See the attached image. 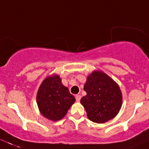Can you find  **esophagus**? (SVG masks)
Masks as SVG:
<instances>
[{
  "instance_id": "esophagus-1",
  "label": "esophagus",
  "mask_w": 149,
  "mask_h": 149,
  "mask_svg": "<svg viewBox=\"0 0 149 149\" xmlns=\"http://www.w3.org/2000/svg\"><path fill=\"white\" fill-rule=\"evenodd\" d=\"M76 100L77 102H79L80 100H81V95H79V94H77V95H76Z\"/></svg>"
}]
</instances>
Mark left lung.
<instances>
[{
	"label": "left lung",
	"instance_id": "1",
	"mask_svg": "<svg viewBox=\"0 0 149 149\" xmlns=\"http://www.w3.org/2000/svg\"><path fill=\"white\" fill-rule=\"evenodd\" d=\"M87 94L80 103L91 121L105 123L117 116L122 104L121 89L113 79L103 71H93L84 85Z\"/></svg>",
	"mask_w": 149,
	"mask_h": 149
}]
</instances>
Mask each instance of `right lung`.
<instances>
[{"mask_svg": "<svg viewBox=\"0 0 149 149\" xmlns=\"http://www.w3.org/2000/svg\"><path fill=\"white\" fill-rule=\"evenodd\" d=\"M75 100L68 88L61 83L58 75L47 76L37 91L39 110L44 117L53 121L62 119Z\"/></svg>", "mask_w": 149, "mask_h": 149, "instance_id": "obj_1", "label": "right lung"}]
</instances>
